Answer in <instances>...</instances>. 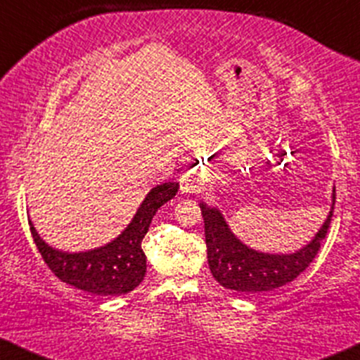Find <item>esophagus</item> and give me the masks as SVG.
<instances>
[{"label":"esophagus","mask_w":360,"mask_h":360,"mask_svg":"<svg viewBox=\"0 0 360 360\" xmlns=\"http://www.w3.org/2000/svg\"><path fill=\"white\" fill-rule=\"evenodd\" d=\"M200 186H201V179L198 174H184L183 179H181V194L184 196H191V194L200 191Z\"/></svg>","instance_id":"1"}]
</instances>
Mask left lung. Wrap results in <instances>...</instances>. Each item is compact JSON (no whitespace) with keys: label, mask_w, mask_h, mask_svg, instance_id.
Instances as JSON below:
<instances>
[{"label":"left lung","mask_w":360,"mask_h":360,"mask_svg":"<svg viewBox=\"0 0 360 360\" xmlns=\"http://www.w3.org/2000/svg\"><path fill=\"white\" fill-rule=\"evenodd\" d=\"M335 206V186L332 193V208L315 237L300 250L291 254H269L250 249L230 230L221 212L201 201L200 208L205 220L208 264L213 278L223 288L243 295H260L278 289L295 281L309 266L320 250L321 240L332 220Z\"/></svg>","instance_id":"8db88e82"}]
</instances>
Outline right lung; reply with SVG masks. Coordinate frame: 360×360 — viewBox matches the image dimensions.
I'll return each mask as SVG.
<instances>
[{
	"label": "right lung",
	"mask_w": 360,
	"mask_h": 360,
	"mask_svg": "<svg viewBox=\"0 0 360 360\" xmlns=\"http://www.w3.org/2000/svg\"><path fill=\"white\" fill-rule=\"evenodd\" d=\"M179 183H162L152 188L127 229L117 238L84 252H64L51 247L28 220L32 237L53 274L62 283L98 296H122L142 283L147 257L142 250L152 218L164 203L176 196Z\"/></svg>",
	"instance_id": "1"
}]
</instances>
